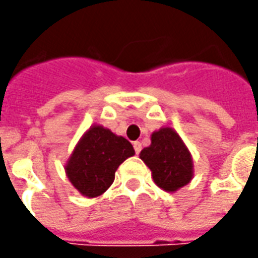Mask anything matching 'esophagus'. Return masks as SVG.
Segmentation results:
<instances>
[{
	"mask_svg": "<svg viewBox=\"0 0 258 258\" xmlns=\"http://www.w3.org/2000/svg\"><path fill=\"white\" fill-rule=\"evenodd\" d=\"M141 149H142V144H141L140 141H135V142H134V151H135V153H137V155H140Z\"/></svg>",
	"mask_w": 258,
	"mask_h": 258,
	"instance_id": "34e87169",
	"label": "esophagus"
}]
</instances>
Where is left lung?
I'll return each mask as SVG.
<instances>
[{
	"mask_svg": "<svg viewBox=\"0 0 258 258\" xmlns=\"http://www.w3.org/2000/svg\"><path fill=\"white\" fill-rule=\"evenodd\" d=\"M140 157L151 168L155 184L167 192L182 188L194 177L189 151L173 128L153 133L151 146L142 149Z\"/></svg>",
	"mask_w": 258,
	"mask_h": 258,
	"instance_id": "1",
	"label": "left lung"
}]
</instances>
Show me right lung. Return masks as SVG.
<instances>
[{
  "label": "right lung",
  "instance_id": "add662e5",
  "mask_svg": "<svg viewBox=\"0 0 258 258\" xmlns=\"http://www.w3.org/2000/svg\"><path fill=\"white\" fill-rule=\"evenodd\" d=\"M133 155L134 148L125 138L94 125L76 146L66 164V174L80 194L95 198L113 184L118 166Z\"/></svg>",
  "mask_w": 258,
  "mask_h": 258
}]
</instances>
